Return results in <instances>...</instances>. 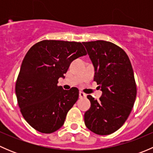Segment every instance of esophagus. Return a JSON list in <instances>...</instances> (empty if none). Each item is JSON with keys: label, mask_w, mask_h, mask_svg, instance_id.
<instances>
[{"label": "esophagus", "mask_w": 153, "mask_h": 153, "mask_svg": "<svg viewBox=\"0 0 153 153\" xmlns=\"http://www.w3.org/2000/svg\"><path fill=\"white\" fill-rule=\"evenodd\" d=\"M86 97V95L85 93H84L83 92H79V98H81V99H84V98H85Z\"/></svg>", "instance_id": "34e87169"}]
</instances>
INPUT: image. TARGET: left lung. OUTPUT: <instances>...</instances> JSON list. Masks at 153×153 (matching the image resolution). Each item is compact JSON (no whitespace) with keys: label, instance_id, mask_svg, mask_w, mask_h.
<instances>
[{"label":"left lung","instance_id":"1","mask_svg":"<svg viewBox=\"0 0 153 153\" xmlns=\"http://www.w3.org/2000/svg\"><path fill=\"white\" fill-rule=\"evenodd\" d=\"M95 69L94 81L102 91L100 101L87 95L86 127L97 135L113 133L126 121L136 98L134 72L126 52L109 41L83 42Z\"/></svg>","mask_w":153,"mask_h":153}]
</instances>
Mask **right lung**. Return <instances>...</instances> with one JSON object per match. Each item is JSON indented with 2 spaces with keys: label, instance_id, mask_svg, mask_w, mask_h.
Masks as SVG:
<instances>
[{
  "label": "right lung",
  "instance_id": "obj_1",
  "mask_svg": "<svg viewBox=\"0 0 153 153\" xmlns=\"http://www.w3.org/2000/svg\"><path fill=\"white\" fill-rule=\"evenodd\" d=\"M86 55L80 42L44 40L32 46L23 60L15 93L24 119L42 133H52L65 121L79 90L58 86L71 63Z\"/></svg>",
  "mask_w": 153,
  "mask_h": 153
}]
</instances>
